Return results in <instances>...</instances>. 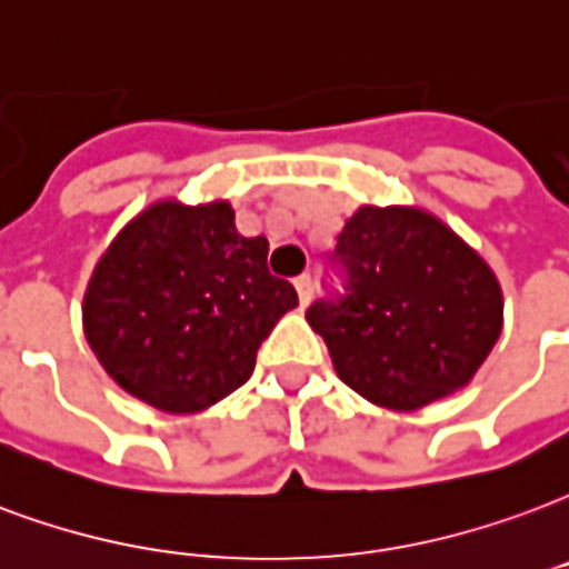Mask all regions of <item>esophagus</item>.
<instances>
[{
  "mask_svg": "<svg viewBox=\"0 0 569 569\" xmlns=\"http://www.w3.org/2000/svg\"><path fill=\"white\" fill-rule=\"evenodd\" d=\"M296 292H298V301H301V305H307V301H310V296H313V283H310V277H307V273H301V277L296 280Z\"/></svg>",
  "mask_w": 569,
  "mask_h": 569,
  "instance_id": "obj_1",
  "label": "esophagus"
}]
</instances>
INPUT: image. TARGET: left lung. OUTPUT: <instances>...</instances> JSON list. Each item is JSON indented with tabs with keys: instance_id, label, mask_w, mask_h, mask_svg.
<instances>
[{
	"instance_id": "1",
	"label": "left lung",
	"mask_w": 569,
	"mask_h": 569,
	"mask_svg": "<svg viewBox=\"0 0 569 569\" xmlns=\"http://www.w3.org/2000/svg\"><path fill=\"white\" fill-rule=\"evenodd\" d=\"M347 296L307 310L331 365L377 407L410 413L465 389L503 328L498 273L431 210L361 204L338 238Z\"/></svg>"
}]
</instances>
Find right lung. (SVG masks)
<instances>
[{
    "mask_svg": "<svg viewBox=\"0 0 569 569\" xmlns=\"http://www.w3.org/2000/svg\"><path fill=\"white\" fill-rule=\"evenodd\" d=\"M296 289L268 271V241L234 229L226 199H159L92 268L83 335L126 395L162 413H201L250 380L256 352Z\"/></svg>",
    "mask_w": 569,
    "mask_h": 569,
    "instance_id": "obj_1",
    "label": "right lung"
}]
</instances>
